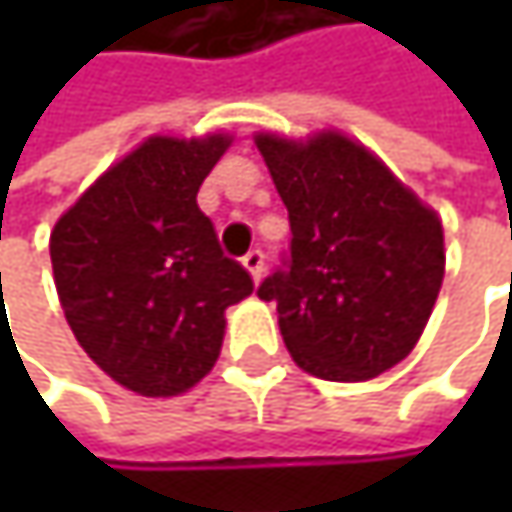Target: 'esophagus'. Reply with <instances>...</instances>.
Instances as JSON below:
<instances>
[{"label":"esophagus","instance_id":"34e87169","mask_svg":"<svg viewBox=\"0 0 512 512\" xmlns=\"http://www.w3.org/2000/svg\"><path fill=\"white\" fill-rule=\"evenodd\" d=\"M243 266L249 269V275H252L255 281H260V275H263V252H260V249H252L249 255L243 257Z\"/></svg>","mask_w":512,"mask_h":512}]
</instances>
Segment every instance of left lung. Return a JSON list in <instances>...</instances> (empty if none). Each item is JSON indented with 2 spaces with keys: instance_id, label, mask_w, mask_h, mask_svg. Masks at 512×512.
I'll use <instances>...</instances> for the list:
<instances>
[{
  "instance_id": "obj_1",
  "label": "left lung",
  "mask_w": 512,
  "mask_h": 512,
  "mask_svg": "<svg viewBox=\"0 0 512 512\" xmlns=\"http://www.w3.org/2000/svg\"><path fill=\"white\" fill-rule=\"evenodd\" d=\"M255 142L290 219V249L257 296L275 302L290 356L332 382L385 373L412 353L442 290L439 216L341 133Z\"/></svg>"
}]
</instances>
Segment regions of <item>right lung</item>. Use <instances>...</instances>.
Returning <instances> with one entry per match:
<instances>
[{
	"instance_id": "right-lung-1",
	"label": "right lung",
	"mask_w": 512,
	"mask_h": 512,
	"mask_svg": "<svg viewBox=\"0 0 512 512\" xmlns=\"http://www.w3.org/2000/svg\"><path fill=\"white\" fill-rule=\"evenodd\" d=\"M228 145L222 133L151 136L52 228L55 290L79 347L136 394L201 382L222 350L225 308L255 290L195 201Z\"/></svg>"
}]
</instances>
